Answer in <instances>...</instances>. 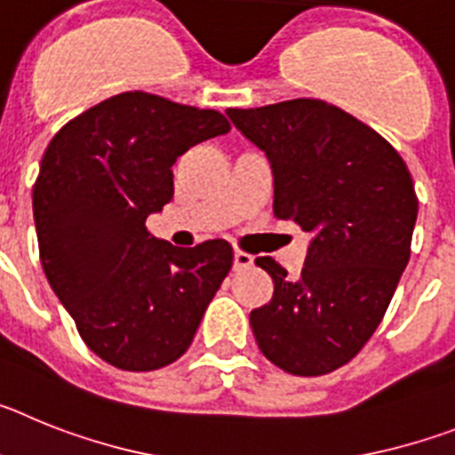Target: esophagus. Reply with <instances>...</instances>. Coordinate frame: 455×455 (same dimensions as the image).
<instances>
[{"label":"esophagus","mask_w":455,"mask_h":455,"mask_svg":"<svg viewBox=\"0 0 455 455\" xmlns=\"http://www.w3.org/2000/svg\"><path fill=\"white\" fill-rule=\"evenodd\" d=\"M232 267H235V271H239V268L252 267V255H248V252L236 251L235 252V259H232Z\"/></svg>","instance_id":"obj_1"}]
</instances>
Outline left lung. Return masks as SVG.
I'll return each mask as SVG.
<instances>
[{
    "instance_id": "8db88e82",
    "label": "left lung",
    "mask_w": 455,
    "mask_h": 455,
    "mask_svg": "<svg viewBox=\"0 0 455 455\" xmlns=\"http://www.w3.org/2000/svg\"><path fill=\"white\" fill-rule=\"evenodd\" d=\"M225 114L271 164L273 214L312 236L299 277L255 259L273 277V299L251 312L257 347L293 376L335 371L373 335L408 267V166L371 127L321 100Z\"/></svg>"
}]
</instances>
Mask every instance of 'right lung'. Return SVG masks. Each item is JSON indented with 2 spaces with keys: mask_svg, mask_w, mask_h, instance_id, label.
I'll return each mask as SVG.
<instances>
[{
  "mask_svg": "<svg viewBox=\"0 0 455 455\" xmlns=\"http://www.w3.org/2000/svg\"><path fill=\"white\" fill-rule=\"evenodd\" d=\"M214 108L120 92L47 146L34 187L40 262L84 344L124 371L175 363L232 267L228 241L178 248L146 230L172 200V164L228 134Z\"/></svg>",
  "mask_w": 455,
  "mask_h": 455,
  "instance_id": "obj_1",
  "label": "right lung"
}]
</instances>
